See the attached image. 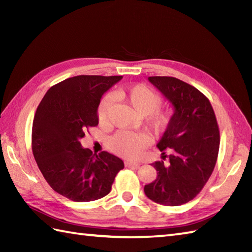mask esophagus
Instances as JSON below:
<instances>
[{
	"label": "esophagus",
	"mask_w": 252,
	"mask_h": 252,
	"mask_svg": "<svg viewBox=\"0 0 252 252\" xmlns=\"http://www.w3.org/2000/svg\"><path fill=\"white\" fill-rule=\"evenodd\" d=\"M125 164H126V167H129V168H138V167H140V163L134 162V161H126Z\"/></svg>",
	"instance_id": "obj_1"
}]
</instances>
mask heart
I'll list each match as a JSON object with an SVG mask.
<instances>
[{
    "label": "heart",
    "instance_id": "obj_1",
    "mask_svg": "<svg viewBox=\"0 0 252 252\" xmlns=\"http://www.w3.org/2000/svg\"><path fill=\"white\" fill-rule=\"evenodd\" d=\"M115 97L131 109L135 115L148 118L147 125L153 132L160 133L167 129L170 121V114L159 110L161 97L158 93L146 85L137 84L132 87L121 88L115 92ZM111 97L108 95L100 99L97 106V119L100 125L108 123V111ZM147 145V138L142 133L120 131L108 138V147L118 156L127 159H135Z\"/></svg>",
    "mask_w": 252,
    "mask_h": 252
}]
</instances>
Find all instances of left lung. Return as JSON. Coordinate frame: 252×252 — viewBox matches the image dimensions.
Here are the masks:
<instances>
[{"mask_svg":"<svg viewBox=\"0 0 252 252\" xmlns=\"http://www.w3.org/2000/svg\"><path fill=\"white\" fill-rule=\"evenodd\" d=\"M172 104L174 112L157 144L168 163L154 162L157 179L145 185L149 199L164 206H180L199 194L217 162L220 132L210 101L192 85L173 77H149Z\"/></svg>","mask_w":252,"mask_h":252,"instance_id":"left-lung-1","label":"left lung"}]
</instances>
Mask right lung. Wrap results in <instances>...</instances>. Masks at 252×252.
<instances>
[{
	"instance_id": "add662e5",
	"label": "right lung",
	"mask_w": 252,
	"mask_h": 252,
	"mask_svg": "<svg viewBox=\"0 0 252 252\" xmlns=\"http://www.w3.org/2000/svg\"><path fill=\"white\" fill-rule=\"evenodd\" d=\"M122 76H77L47 91L32 125V153L53 189L78 202L93 201L111 190L123 161L107 152L93 154L80 140L98 125L101 96Z\"/></svg>"
}]
</instances>
